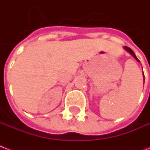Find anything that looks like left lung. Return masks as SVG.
<instances>
[{"instance_id":"1","label":"left lung","mask_w":150,"mask_h":150,"mask_svg":"<svg viewBox=\"0 0 150 150\" xmlns=\"http://www.w3.org/2000/svg\"><path fill=\"white\" fill-rule=\"evenodd\" d=\"M124 48H125V49H126V51H127V52H129V54H131V55H132V57H133V58H134L136 61H137V62H139V59L137 58H136V54H135V53H134V52H133V51H132V50L131 49V48H129V47H126V46H125V47H124ZM143 76H144V75H143ZM144 80H145V79H144Z\"/></svg>"}]
</instances>
